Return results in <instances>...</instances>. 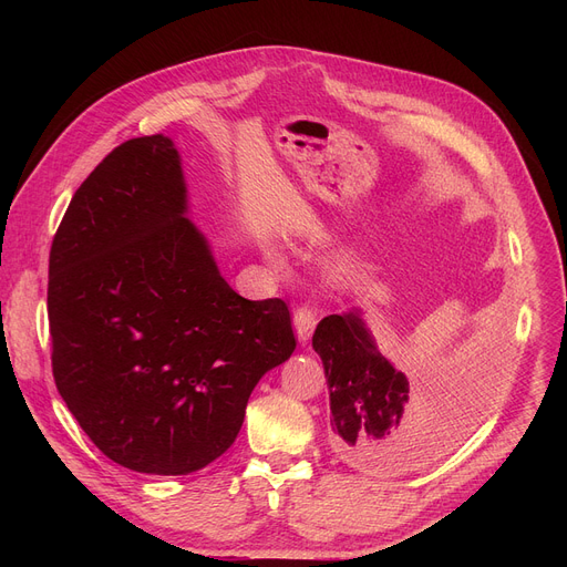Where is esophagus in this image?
<instances>
[{
  "label": "esophagus",
  "mask_w": 567,
  "mask_h": 567,
  "mask_svg": "<svg viewBox=\"0 0 567 567\" xmlns=\"http://www.w3.org/2000/svg\"><path fill=\"white\" fill-rule=\"evenodd\" d=\"M317 319H319V312L315 308L299 306L293 310V329H296V336H299V342L310 340L315 326H317Z\"/></svg>",
  "instance_id": "obj_1"
}]
</instances>
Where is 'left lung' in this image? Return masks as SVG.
<instances>
[{
	"label": "left lung",
	"mask_w": 567,
	"mask_h": 567,
	"mask_svg": "<svg viewBox=\"0 0 567 567\" xmlns=\"http://www.w3.org/2000/svg\"><path fill=\"white\" fill-rule=\"evenodd\" d=\"M312 347L329 379L331 449L353 468L377 475L419 468L449 453L478 419L489 359L451 400L413 406L406 377L383 359L359 310L323 317Z\"/></svg>",
	"instance_id": "left-lung-1"
}]
</instances>
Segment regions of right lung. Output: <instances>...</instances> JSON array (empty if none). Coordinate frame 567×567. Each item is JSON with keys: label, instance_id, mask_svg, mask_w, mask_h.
I'll return each instance as SVG.
<instances>
[{"label": "right lung", "instance_id": "right-lung-1", "mask_svg": "<svg viewBox=\"0 0 567 567\" xmlns=\"http://www.w3.org/2000/svg\"><path fill=\"white\" fill-rule=\"evenodd\" d=\"M186 212L172 140L135 137L84 178L50 248L56 391L103 455L148 475L218 460L296 349L287 303L238 296Z\"/></svg>", "mask_w": 567, "mask_h": 567}]
</instances>
